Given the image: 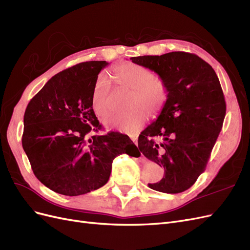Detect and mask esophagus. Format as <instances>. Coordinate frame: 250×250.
Listing matches in <instances>:
<instances>
[{
	"label": "esophagus",
	"mask_w": 250,
	"mask_h": 250,
	"mask_svg": "<svg viewBox=\"0 0 250 250\" xmlns=\"http://www.w3.org/2000/svg\"><path fill=\"white\" fill-rule=\"evenodd\" d=\"M131 140H132V142L134 144L138 143V137H137V135H131Z\"/></svg>",
	"instance_id": "esophagus-1"
}]
</instances>
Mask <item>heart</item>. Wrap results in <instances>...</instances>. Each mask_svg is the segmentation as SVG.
Instances as JSON below:
<instances>
[{"instance_id": "heart-1", "label": "heart", "mask_w": 250, "mask_h": 250, "mask_svg": "<svg viewBox=\"0 0 250 250\" xmlns=\"http://www.w3.org/2000/svg\"><path fill=\"white\" fill-rule=\"evenodd\" d=\"M111 75L119 85L132 89L129 103L132 108L119 115H110L103 120V123L121 132L138 133L148 119L146 109L151 115H156L164 108L169 97L168 86L151 70L131 62L116 65ZM110 88V81L105 75H101L94 84L90 105L95 115L100 118L106 116L108 111Z\"/></svg>"}]
</instances>
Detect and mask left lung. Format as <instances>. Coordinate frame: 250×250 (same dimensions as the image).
I'll return each instance as SVG.
<instances>
[{"label":"left lung","mask_w":250,"mask_h":250,"mask_svg":"<svg viewBox=\"0 0 250 250\" xmlns=\"http://www.w3.org/2000/svg\"><path fill=\"white\" fill-rule=\"evenodd\" d=\"M168 86L160 116L139 137V149L165 169L152 190L177 194L191 188L207 167L221 131L226 104L220 82L208 62L187 52L131 57Z\"/></svg>","instance_id":"8db88e82"}]
</instances>
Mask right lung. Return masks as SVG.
<instances>
[{
  "label": "right lung",
  "mask_w": 250,
  "mask_h": 250,
  "mask_svg": "<svg viewBox=\"0 0 250 250\" xmlns=\"http://www.w3.org/2000/svg\"><path fill=\"white\" fill-rule=\"evenodd\" d=\"M106 62H81L53 76L30 100L21 144L34 175L65 196L95 191L107 183L115 157H138L125 134L101 130L90 105L92 90Z\"/></svg>",
  "instance_id": "1"
}]
</instances>
